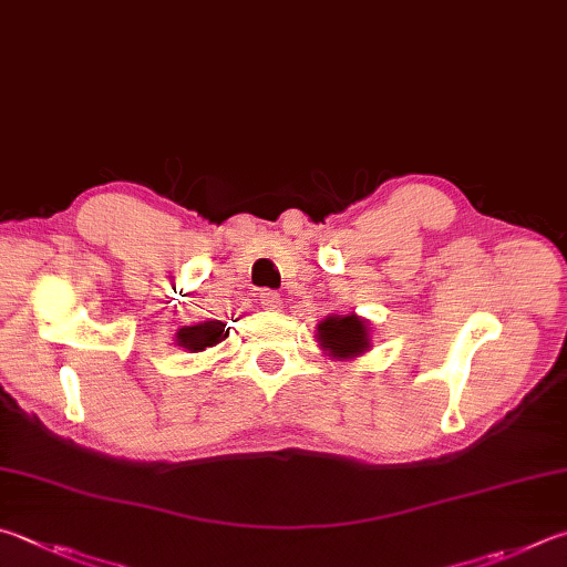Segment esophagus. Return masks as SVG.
<instances>
[{
	"instance_id": "esophagus-1",
	"label": "esophagus",
	"mask_w": 567,
	"mask_h": 567,
	"mask_svg": "<svg viewBox=\"0 0 567 567\" xmlns=\"http://www.w3.org/2000/svg\"><path fill=\"white\" fill-rule=\"evenodd\" d=\"M258 301H261V306L266 311H278L281 309V296H278L276 291H264L261 296H258Z\"/></svg>"
}]
</instances>
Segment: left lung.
<instances>
[{
  "mask_svg": "<svg viewBox=\"0 0 567 567\" xmlns=\"http://www.w3.org/2000/svg\"><path fill=\"white\" fill-rule=\"evenodd\" d=\"M316 343L329 359H359L365 351H371V323L359 313H329L316 326Z\"/></svg>",
  "mask_w": 567,
  "mask_h": 567,
  "instance_id": "1",
  "label": "left lung"
}]
</instances>
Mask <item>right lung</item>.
Listing matches in <instances>:
<instances>
[{"label":"right lung","instance_id":"obj_1","mask_svg":"<svg viewBox=\"0 0 567 567\" xmlns=\"http://www.w3.org/2000/svg\"><path fill=\"white\" fill-rule=\"evenodd\" d=\"M228 336V329L224 321H202L194 326H184L176 331V346L188 353H202L206 349H214L216 343H221Z\"/></svg>","mask_w":567,"mask_h":567}]
</instances>
